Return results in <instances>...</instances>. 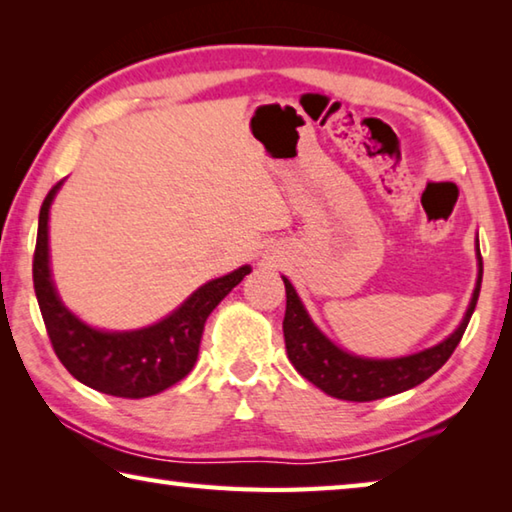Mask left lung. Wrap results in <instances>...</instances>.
Listing matches in <instances>:
<instances>
[{
  "instance_id": "1",
  "label": "left lung",
  "mask_w": 512,
  "mask_h": 512,
  "mask_svg": "<svg viewBox=\"0 0 512 512\" xmlns=\"http://www.w3.org/2000/svg\"><path fill=\"white\" fill-rule=\"evenodd\" d=\"M476 259H479V280L472 293L470 307H467L461 325L449 334L443 343L433 345L429 350L400 359H366L354 357L327 339L320 329L311 323L307 309L302 307L293 284L282 277L287 289V314H284V343H287L289 361L302 377L318 386L320 391L348 402H372L381 397H391L409 388L422 384L433 372L445 366L452 357L456 345L461 343L465 327L474 314L476 300L481 291L483 259L479 253V239H476Z\"/></svg>"
}]
</instances>
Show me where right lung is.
<instances>
[{
    "label": "right lung",
    "instance_id": "right-lung-1",
    "mask_svg": "<svg viewBox=\"0 0 512 512\" xmlns=\"http://www.w3.org/2000/svg\"><path fill=\"white\" fill-rule=\"evenodd\" d=\"M51 187L40 207L36 253H33V287L45 320L51 348L69 375L94 391L140 400L176 384L192 372L205 320L214 307L250 273L241 266L203 284L183 305L160 323L133 332H103L85 325L60 302L49 271V207L58 192Z\"/></svg>",
    "mask_w": 512,
    "mask_h": 512
}]
</instances>
